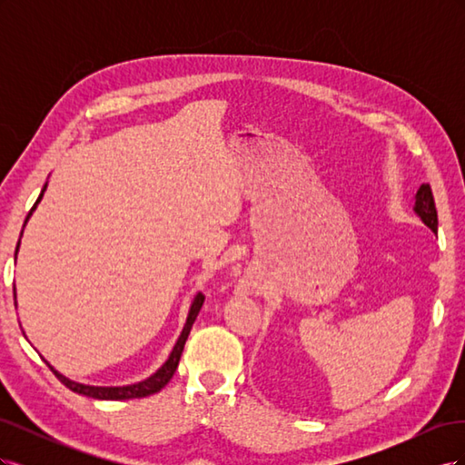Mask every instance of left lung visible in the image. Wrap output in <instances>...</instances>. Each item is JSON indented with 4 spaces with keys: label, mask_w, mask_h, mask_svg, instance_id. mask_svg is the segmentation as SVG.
I'll return each mask as SVG.
<instances>
[{
    "label": "left lung",
    "mask_w": 465,
    "mask_h": 465,
    "mask_svg": "<svg viewBox=\"0 0 465 465\" xmlns=\"http://www.w3.org/2000/svg\"><path fill=\"white\" fill-rule=\"evenodd\" d=\"M415 211L417 215L425 221L427 227H430L436 232V227H439V215H436V205L429 184H423L419 188L415 195Z\"/></svg>",
    "instance_id": "left-lung-1"
}]
</instances>
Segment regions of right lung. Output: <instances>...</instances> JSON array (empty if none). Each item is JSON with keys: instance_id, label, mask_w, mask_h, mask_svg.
Returning a JSON list of instances; mask_svg holds the SVG:
<instances>
[{"instance_id": "1", "label": "right lung", "mask_w": 465, "mask_h": 465, "mask_svg": "<svg viewBox=\"0 0 465 465\" xmlns=\"http://www.w3.org/2000/svg\"><path fill=\"white\" fill-rule=\"evenodd\" d=\"M45 190H46V186H45ZM45 190H42V193H45ZM42 193L38 195L36 203L42 200ZM36 203L33 205L31 213L35 211ZM31 213L26 215V219L31 217ZM26 219H25V223H26ZM17 250H19V244H17ZM17 250H15V254H17ZM203 299H205L203 294H198V297L193 299L192 308H190V314H188V320H186V326H184V330H182V333H180V337H178V341H176V345H174V349H173L171 357H168V361L163 364V367H161L157 372H154L153 376H149L147 380H143V382H137V384H132V386H120V388L85 386V384L72 382V380L62 376L58 371H54L48 362H46V364L50 367V371H52L55 376H58V380H60V382H62L64 386H67L69 390L75 391V393H83V396H87V398H94V400H114V401H118V400H132V398H145V396H151V393H157L159 390H163L168 382H171V378L174 376V372H176V369H178V362H180V355H182V351H184L186 340H188L190 330H192V323L195 322V318H198V314H200V311H202Z\"/></svg>"}]
</instances>
